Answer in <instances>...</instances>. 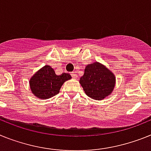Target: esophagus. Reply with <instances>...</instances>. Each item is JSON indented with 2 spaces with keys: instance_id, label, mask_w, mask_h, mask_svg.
Listing matches in <instances>:
<instances>
[{
  "instance_id": "esophagus-1",
  "label": "esophagus",
  "mask_w": 151,
  "mask_h": 151,
  "mask_svg": "<svg viewBox=\"0 0 151 151\" xmlns=\"http://www.w3.org/2000/svg\"><path fill=\"white\" fill-rule=\"evenodd\" d=\"M71 76L73 78H74V79H77V74H75L74 72H72L71 73Z\"/></svg>"
}]
</instances>
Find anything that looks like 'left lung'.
<instances>
[{"instance_id": "8db88e82", "label": "left lung", "mask_w": 151, "mask_h": 151, "mask_svg": "<svg viewBox=\"0 0 151 151\" xmlns=\"http://www.w3.org/2000/svg\"><path fill=\"white\" fill-rule=\"evenodd\" d=\"M79 82L89 97L102 100L114 90L115 76L104 65L96 61L86 65Z\"/></svg>"}]
</instances>
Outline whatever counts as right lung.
Here are the masks:
<instances>
[{"label": "right lung", "instance_id": "right-lung-1", "mask_svg": "<svg viewBox=\"0 0 151 151\" xmlns=\"http://www.w3.org/2000/svg\"><path fill=\"white\" fill-rule=\"evenodd\" d=\"M71 79L70 74L57 75L53 68L45 65L29 79L30 90L35 96L41 99H49L57 95L65 81Z\"/></svg>", "mask_w": 151, "mask_h": 151}]
</instances>
